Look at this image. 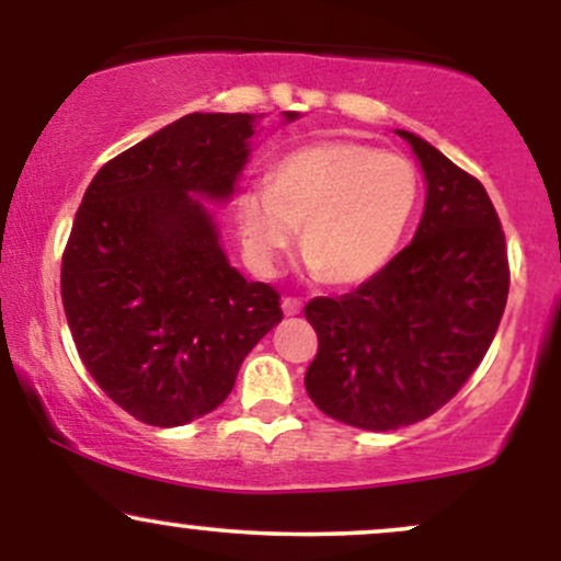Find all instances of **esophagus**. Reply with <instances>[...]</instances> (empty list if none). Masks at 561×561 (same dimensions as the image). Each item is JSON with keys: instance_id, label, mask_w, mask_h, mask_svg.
Segmentation results:
<instances>
[{"instance_id": "1", "label": "esophagus", "mask_w": 561, "mask_h": 561, "mask_svg": "<svg viewBox=\"0 0 561 561\" xmlns=\"http://www.w3.org/2000/svg\"><path fill=\"white\" fill-rule=\"evenodd\" d=\"M282 311H285L287 317H298L302 311V300L295 298V295H285V298H282Z\"/></svg>"}]
</instances>
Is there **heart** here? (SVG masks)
Returning a JSON list of instances; mask_svg holds the SVG:
<instances>
[{"label": "heart", "instance_id": "obj_1", "mask_svg": "<svg viewBox=\"0 0 561 561\" xmlns=\"http://www.w3.org/2000/svg\"><path fill=\"white\" fill-rule=\"evenodd\" d=\"M420 205V173L398 152L330 139L287 152L268 186L234 203L250 263L272 274L298 240L308 266L332 285H362L388 266Z\"/></svg>", "mask_w": 561, "mask_h": 561}]
</instances>
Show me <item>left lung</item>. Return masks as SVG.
Wrapping results in <instances>:
<instances>
[{"label":"left lung","mask_w":561,"mask_h":561,"mask_svg":"<svg viewBox=\"0 0 561 561\" xmlns=\"http://www.w3.org/2000/svg\"><path fill=\"white\" fill-rule=\"evenodd\" d=\"M398 134L427 176L414 240L358 289L306 306L319 337L308 396L332 420L377 433L427 420L465 388L508 298L504 229L485 186Z\"/></svg>","instance_id":"8db88e82"}]
</instances>
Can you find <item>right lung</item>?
<instances>
[{
  "label": "right lung",
  "instance_id": "right-lung-1",
  "mask_svg": "<svg viewBox=\"0 0 561 561\" xmlns=\"http://www.w3.org/2000/svg\"><path fill=\"white\" fill-rule=\"evenodd\" d=\"M250 137L248 113L184 115L107 160L76 210L60 274L76 351L107 398L152 427L224 403L282 321L279 293L229 266L190 197H229Z\"/></svg>",
  "mask_w": 561,
  "mask_h": 561
}]
</instances>
